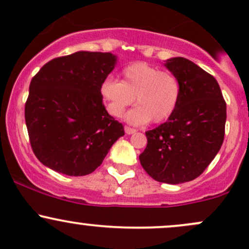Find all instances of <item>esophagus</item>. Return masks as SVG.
Returning a JSON list of instances; mask_svg holds the SVG:
<instances>
[{
	"instance_id": "obj_1",
	"label": "esophagus",
	"mask_w": 249,
	"mask_h": 249,
	"mask_svg": "<svg viewBox=\"0 0 249 249\" xmlns=\"http://www.w3.org/2000/svg\"><path fill=\"white\" fill-rule=\"evenodd\" d=\"M124 132H125V134L130 135V134H134V133H136V129H134V128L128 127V125H125V127H124Z\"/></svg>"
}]
</instances>
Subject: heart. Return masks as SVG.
I'll list each match as a JSON object with an SVG mask.
<instances>
[{"mask_svg": "<svg viewBox=\"0 0 249 249\" xmlns=\"http://www.w3.org/2000/svg\"><path fill=\"white\" fill-rule=\"evenodd\" d=\"M100 93L107 110L113 116H122L135 97L139 106L127 114V121L143 124L153 120L160 124L175 113L180 98V83L171 72L160 71L156 66L138 61L124 68L121 82L114 78L104 79Z\"/></svg>", "mask_w": 249, "mask_h": 249, "instance_id": "heart-1", "label": "heart"}]
</instances>
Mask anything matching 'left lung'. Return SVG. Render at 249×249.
I'll return each instance as SVG.
<instances>
[{
	"label": "left lung",
	"mask_w": 249,
	"mask_h": 249,
	"mask_svg": "<svg viewBox=\"0 0 249 249\" xmlns=\"http://www.w3.org/2000/svg\"><path fill=\"white\" fill-rule=\"evenodd\" d=\"M165 66L180 83V98L166 122L146 132L143 170L160 183L181 184L203 173L224 139L227 106L211 74L183 57Z\"/></svg>",
	"instance_id": "left-lung-1"
}]
</instances>
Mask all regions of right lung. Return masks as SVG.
<instances>
[{"instance_id": "add662e5", "label": "right lung", "mask_w": 249, "mask_h": 249, "mask_svg": "<svg viewBox=\"0 0 249 249\" xmlns=\"http://www.w3.org/2000/svg\"><path fill=\"white\" fill-rule=\"evenodd\" d=\"M116 63L109 52L79 51L52 59L33 77L25 119L41 164L66 176L90 175L124 135L100 93Z\"/></svg>"}]
</instances>
